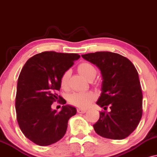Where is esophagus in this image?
I'll use <instances>...</instances> for the list:
<instances>
[{"label": "esophagus", "mask_w": 157, "mask_h": 157, "mask_svg": "<svg viewBox=\"0 0 157 157\" xmlns=\"http://www.w3.org/2000/svg\"><path fill=\"white\" fill-rule=\"evenodd\" d=\"M77 112L79 114H84L86 112V110L82 109H77Z\"/></svg>", "instance_id": "34e87169"}]
</instances>
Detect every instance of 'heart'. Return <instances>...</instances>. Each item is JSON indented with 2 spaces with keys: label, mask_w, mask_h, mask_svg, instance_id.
<instances>
[{
  "label": "heart",
  "mask_w": 157,
  "mask_h": 157,
  "mask_svg": "<svg viewBox=\"0 0 157 157\" xmlns=\"http://www.w3.org/2000/svg\"><path fill=\"white\" fill-rule=\"evenodd\" d=\"M78 71L89 81L95 78L96 75V68L93 64L87 62H84L78 65ZM71 76V71L67 70L62 73L60 77V86L63 89H67L69 84V78ZM95 95L93 93H74L71 94L69 97V101L71 104L78 106L79 108L85 109L90 106L94 99Z\"/></svg>",
  "instance_id": "1"
}]
</instances>
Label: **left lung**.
<instances>
[{
    "instance_id": "obj_1",
    "label": "left lung",
    "mask_w": 157,
    "mask_h": 157,
    "mask_svg": "<svg viewBox=\"0 0 157 157\" xmlns=\"http://www.w3.org/2000/svg\"><path fill=\"white\" fill-rule=\"evenodd\" d=\"M82 56L100 69L101 94L96 102L104 109L93 125L101 137L123 140L135 130L143 115V93L139 75L126 57L108 51L86 53Z\"/></svg>"
}]
</instances>
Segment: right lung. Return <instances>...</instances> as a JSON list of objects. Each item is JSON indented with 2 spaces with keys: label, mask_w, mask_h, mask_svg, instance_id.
<instances>
[{
  "label": "right lung",
  "mask_w": 157,
  "mask_h": 157,
  "mask_svg": "<svg viewBox=\"0 0 157 157\" xmlns=\"http://www.w3.org/2000/svg\"><path fill=\"white\" fill-rule=\"evenodd\" d=\"M77 53L45 51L31 57L24 64L17 80L15 109L18 125L24 135L33 143L46 146L64 137L67 122L76 109L62 106L57 112L53 102L65 104L59 95L60 77L78 59Z\"/></svg>",
  "instance_id": "add662e5"
}]
</instances>
